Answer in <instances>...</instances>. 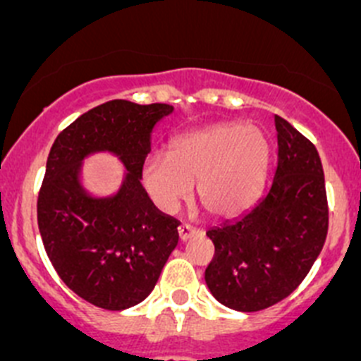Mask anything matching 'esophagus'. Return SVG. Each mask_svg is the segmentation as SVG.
I'll use <instances>...</instances> for the list:
<instances>
[{
	"label": "esophagus",
	"instance_id": "34e87169",
	"mask_svg": "<svg viewBox=\"0 0 361 361\" xmlns=\"http://www.w3.org/2000/svg\"><path fill=\"white\" fill-rule=\"evenodd\" d=\"M196 233H197V230L190 225L178 226V235H180V241H188V239L196 235Z\"/></svg>",
	"mask_w": 361,
	"mask_h": 361
}]
</instances>
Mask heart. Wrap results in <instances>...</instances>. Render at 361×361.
<instances>
[{"instance_id": "obj_1", "label": "heart", "mask_w": 361, "mask_h": 361, "mask_svg": "<svg viewBox=\"0 0 361 361\" xmlns=\"http://www.w3.org/2000/svg\"><path fill=\"white\" fill-rule=\"evenodd\" d=\"M269 161V144L259 129L239 122L187 133L169 154L151 152L142 181L161 212H174L192 194L210 217H233L255 201Z\"/></svg>"}]
</instances>
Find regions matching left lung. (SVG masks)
<instances>
[{
	"label": "left lung",
	"instance_id": "1",
	"mask_svg": "<svg viewBox=\"0 0 361 361\" xmlns=\"http://www.w3.org/2000/svg\"><path fill=\"white\" fill-rule=\"evenodd\" d=\"M277 167L264 196L243 216L207 232L216 255L210 293L235 311L274 306L304 281L327 235L322 161L314 145L275 115Z\"/></svg>",
	"mask_w": 361,
	"mask_h": 361
}]
</instances>
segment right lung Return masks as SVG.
<instances>
[{"instance_id":"1","label":"right lung","mask_w":361,"mask_h":361,"mask_svg":"<svg viewBox=\"0 0 361 361\" xmlns=\"http://www.w3.org/2000/svg\"><path fill=\"white\" fill-rule=\"evenodd\" d=\"M173 111L169 104L109 100L71 122L48 154L37 200L44 250L64 284L102 310L144 300L178 245L180 223L142 185L152 133ZM93 154H111L125 167L111 195L85 187L82 165Z\"/></svg>"}]
</instances>
